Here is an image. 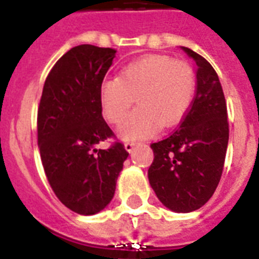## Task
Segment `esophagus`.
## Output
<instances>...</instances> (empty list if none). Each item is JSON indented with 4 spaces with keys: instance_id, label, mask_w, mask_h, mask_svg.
Listing matches in <instances>:
<instances>
[{
    "instance_id": "obj_1",
    "label": "esophagus",
    "mask_w": 259,
    "mask_h": 259,
    "mask_svg": "<svg viewBox=\"0 0 259 259\" xmlns=\"http://www.w3.org/2000/svg\"><path fill=\"white\" fill-rule=\"evenodd\" d=\"M134 145H136V142H134V141H126L125 142V149L127 150V152H132V150L134 149Z\"/></svg>"
}]
</instances>
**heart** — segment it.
<instances>
[{
    "label": "heart",
    "mask_w": 259,
    "mask_h": 259,
    "mask_svg": "<svg viewBox=\"0 0 259 259\" xmlns=\"http://www.w3.org/2000/svg\"><path fill=\"white\" fill-rule=\"evenodd\" d=\"M196 93V72L189 63L166 55H145L106 79L99 98L103 115L119 125L134 103L138 107L119 127L126 140L149 137L161 126L169 127L188 113Z\"/></svg>",
    "instance_id": "b5f03b06"
}]
</instances>
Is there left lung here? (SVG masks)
Here are the masks:
<instances>
[{
  "label": "left lung",
  "instance_id": "8db88e82",
  "mask_svg": "<svg viewBox=\"0 0 259 259\" xmlns=\"http://www.w3.org/2000/svg\"><path fill=\"white\" fill-rule=\"evenodd\" d=\"M196 62V95L180 126L150 144L154 160L149 183L162 204L191 212L209 200L221 181L229 144V119L223 89L213 67L192 50Z\"/></svg>",
  "mask_w": 259,
  "mask_h": 259
}]
</instances>
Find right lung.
Here are the masks:
<instances>
[{
    "mask_svg": "<svg viewBox=\"0 0 259 259\" xmlns=\"http://www.w3.org/2000/svg\"><path fill=\"white\" fill-rule=\"evenodd\" d=\"M115 50L71 48L47 76L37 109V144L51 188L67 208L94 215L109 204L129 152L102 117L99 90Z\"/></svg>",
    "mask_w": 259,
    "mask_h": 259,
    "instance_id": "obj_1",
    "label": "right lung"
}]
</instances>
